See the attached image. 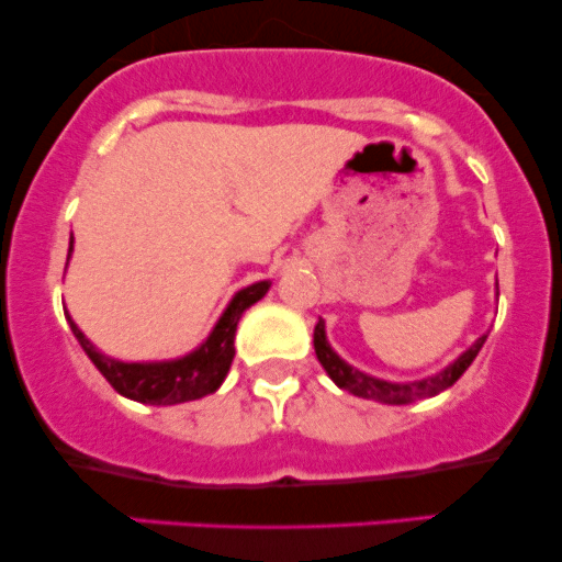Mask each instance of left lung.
I'll use <instances>...</instances> for the list:
<instances>
[{
  "instance_id": "left-lung-1",
  "label": "left lung",
  "mask_w": 562,
  "mask_h": 562,
  "mask_svg": "<svg viewBox=\"0 0 562 562\" xmlns=\"http://www.w3.org/2000/svg\"><path fill=\"white\" fill-rule=\"evenodd\" d=\"M483 344H486V335H481V338L475 340L462 357H457L447 370H441L434 378L417 380V383H389V380L370 378L364 375V372L353 370L351 364H346L344 359L333 351L330 344H327L325 322L319 319L317 327H314V351H317L319 364L325 367V372L333 378V383L338 385V389L353 393V396L375 398V402H383V404H409V402H417V398H428V396H436V393L447 391L449 385H454L457 380L462 378V372L473 364V359L479 357Z\"/></svg>"
}]
</instances>
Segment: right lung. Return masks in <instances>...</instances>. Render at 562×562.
<instances>
[{
  "instance_id": "1",
  "label": "right lung",
  "mask_w": 562,
  "mask_h": 562,
  "mask_svg": "<svg viewBox=\"0 0 562 562\" xmlns=\"http://www.w3.org/2000/svg\"><path fill=\"white\" fill-rule=\"evenodd\" d=\"M74 250V240L68 245V256ZM272 282L263 280L256 285L243 288L235 299L229 301V306L224 308L222 319L216 322V327L211 330L205 344H200L192 353H187L182 359H171V362H119V359L105 357L102 351H97L92 340L83 335L76 322L68 319L70 330H74L76 340H79L87 357L92 359L97 370L102 372V378L113 385L121 396L134 398L142 404H182L192 402V398H203L209 393H214L218 385L227 378L232 359H235V330L237 322H240L243 312L248 306H254L256 301H261L267 295V290Z\"/></svg>"
}]
</instances>
